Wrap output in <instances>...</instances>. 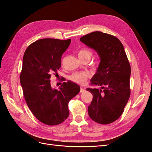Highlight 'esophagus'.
Returning a JSON list of instances; mask_svg holds the SVG:
<instances>
[{
    "mask_svg": "<svg viewBox=\"0 0 152 152\" xmlns=\"http://www.w3.org/2000/svg\"><path fill=\"white\" fill-rule=\"evenodd\" d=\"M86 91V90H85V89H83V88H81V89H80V93H83V92H84Z\"/></svg>",
    "mask_w": 152,
    "mask_h": 152,
    "instance_id": "esophagus-1",
    "label": "esophagus"
}]
</instances>
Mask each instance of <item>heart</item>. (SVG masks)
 I'll use <instances>...</instances> for the list:
<instances>
[{"instance_id":"1","label":"heart","mask_w":152,"mask_h":152,"mask_svg":"<svg viewBox=\"0 0 152 152\" xmlns=\"http://www.w3.org/2000/svg\"><path fill=\"white\" fill-rule=\"evenodd\" d=\"M93 53L91 50L89 49H83L79 51L78 56L79 59H82V58L89 57L91 59L92 57ZM88 78V74L86 72H74L72 75L69 77L70 81H72L76 83H78L80 85H83L86 82Z\"/></svg>"}]
</instances>
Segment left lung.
Segmentation results:
<instances>
[{
  "mask_svg": "<svg viewBox=\"0 0 152 152\" xmlns=\"http://www.w3.org/2000/svg\"><path fill=\"white\" fill-rule=\"evenodd\" d=\"M80 41L94 49L101 62L88 88L93 95L88 106L90 118L100 124H109L120 117L131 94V66L123 44L118 38L100 31L80 38Z\"/></svg>",
  "mask_w": 152,
  "mask_h": 152,
  "instance_id": "obj_1",
  "label": "left lung"
}]
</instances>
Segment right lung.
I'll return each instance as SVG.
<instances>
[{
    "label": "right lung",
    "mask_w": 152,
    "mask_h": 152,
    "mask_svg": "<svg viewBox=\"0 0 152 152\" xmlns=\"http://www.w3.org/2000/svg\"><path fill=\"white\" fill-rule=\"evenodd\" d=\"M70 42L38 40L27 47L23 56L20 82L25 101L35 117L48 125H59L69 117V102L80 91V86L70 81L63 82L59 90L50 83L51 74H57Z\"/></svg>",
    "instance_id": "right-lung-1"
}]
</instances>
